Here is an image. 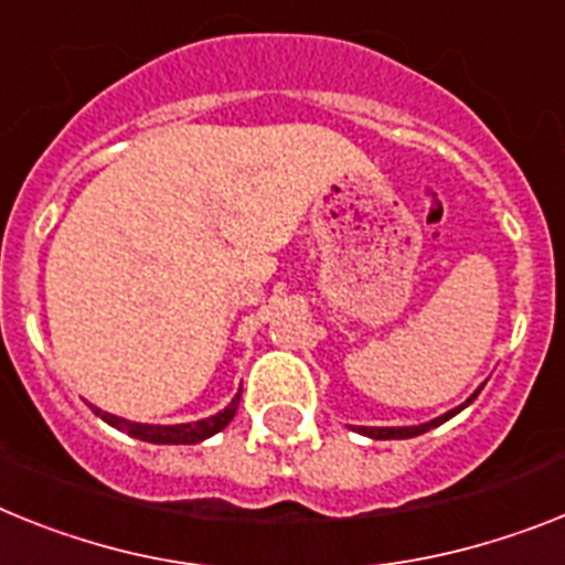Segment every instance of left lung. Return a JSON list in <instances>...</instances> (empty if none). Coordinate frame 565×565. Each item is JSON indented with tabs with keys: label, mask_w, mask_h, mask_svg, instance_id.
I'll return each mask as SVG.
<instances>
[{
	"label": "left lung",
	"mask_w": 565,
	"mask_h": 565,
	"mask_svg": "<svg viewBox=\"0 0 565 565\" xmlns=\"http://www.w3.org/2000/svg\"><path fill=\"white\" fill-rule=\"evenodd\" d=\"M473 396H477V393H473ZM473 396H471V399H473ZM471 399H468V402H471ZM468 402H466V405H468ZM466 405H459L457 411L439 416V419L425 422V425H416V428H359V434L371 436V439H411V436H419V434H425V430L436 428V425H443L445 419H451V416L459 414V411H462Z\"/></svg>",
	"instance_id": "8db88e82"
}]
</instances>
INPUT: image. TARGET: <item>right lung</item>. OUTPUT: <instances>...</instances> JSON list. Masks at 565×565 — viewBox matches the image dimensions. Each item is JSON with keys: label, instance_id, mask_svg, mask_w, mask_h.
Instances as JSON below:
<instances>
[{"label": "right lung", "instance_id": "obj_1", "mask_svg": "<svg viewBox=\"0 0 565 565\" xmlns=\"http://www.w3.org/2000/svg\"><path fill=\"white\" fill-rule=\"evenodd\" d=\"M238 402H241V393L230 402V407H224V411H221V414L210 416V419H201V422H189V425H140V422H129V419H120V416L103 414V411L94 405H92V411L99 416V419H106L111 428L126 430V434L135 436V439H143V443L194 445V443H203V439H210V436L217 434V430H224L226 425L232 422V416H235V411H238Z\"/></svg>", "mask_w": 565, "mask_h": 565}]
</instances>
